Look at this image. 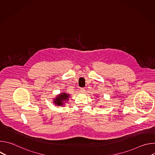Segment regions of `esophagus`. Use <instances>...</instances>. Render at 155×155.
Wrapping results in <instances>:
<instances>
[{
  "label": "esophagus",
  "mask_w": 155,
  "mask_h": 155,
  "mask_svg": "<svg viewBox=\"0 0 155 155\" xmlns=\"http://www.w3.org/2000/svg\"><path fill=\"white\" fill-rule=\"evenodd\" d=\"M80 92H81V93H84V92H85L84 87H81V88H80Z\"/></svg>",
  "instance_id": "34e87169"
}]
</instances>
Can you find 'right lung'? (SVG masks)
I'll return each mask as SVG.
<instances>
[{"mask_svg": "<svg viewBox=\"0 0 155 155\" xmlns=\"http://www.w3.org/2000/svg\"><path fill=\"white\" fill-rule=\"evenodd\" d=\"M69 97V95L67 93H61L60 95L58 96V97L55 99V101H54V103L56 105H63L64 101H68V98Z\"/></svg>", "mask_w": 155, "mask_h": 155, "instance_id": "right-lung-1", "label": "right lung"}]
</instances>
